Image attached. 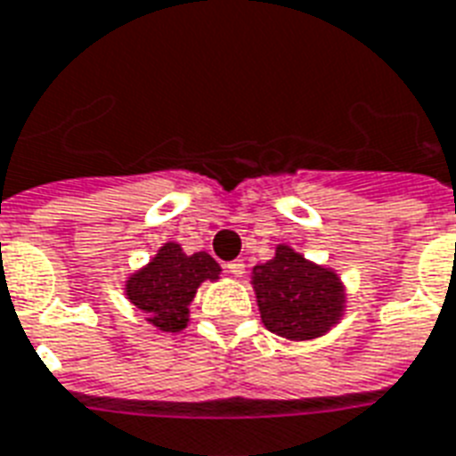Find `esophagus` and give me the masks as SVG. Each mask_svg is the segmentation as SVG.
Here are the masks:
<instances>
[{
    "label": "esophagus",
    "mask_w": 456,
    "mask_h": 456,
    "mask_svg": "<svg viewBox=\"0 0 456 456\" xmlns=\"http://www.w3.org/2000/svg\"><path fill=\"white\" fill-rule=\"evenodd\" d=\"M243 263L241 260H232V263H227V265H224V270H227L229 274H234V277H241L243 274Z\"/></svg>",
    "instance_id": "esophagus-1"
}]
</instances>
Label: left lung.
<instances>
[{
    "instance_id": "8db88e82",
    "label": "left lung",
    "mask_w": 456,
    "mask_h": 456,
    "mask_svg": "<svg viewBox=\"0 0 456 456\" xmlns=\"http://www.w3.org/2000/svg\"><path fill=\"white\" fill-rule=\"evenodd\" d=\"M253 289L265 328L284 339H313L342 318V284L328 267L313 265L289 246L253 267Z\"/></svg>"
}]
</instances>
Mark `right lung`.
Returning <instances> with one entry per match:
<instances>
[{
    "label": "right lung",
    "instance_id": "obj_1",
    "mask_svg": "<svg viewBox=\"0 0 456 456\" xmlns=\"http://www.w3.org/2000/svg\"><path fill=\"white\" fill-rule=\"evenodd\" d=\"M220 265L208 253L186 256L179 243H165L148 265L126 282L131 304L155 328L179 332L189 322V304L205 280H217Z\"/></svg>",
    "mask_w": 456,
    "mask_h": 456
}]
</instances>
